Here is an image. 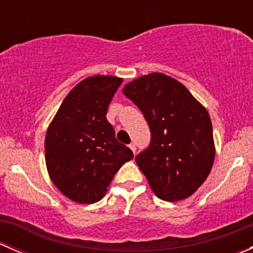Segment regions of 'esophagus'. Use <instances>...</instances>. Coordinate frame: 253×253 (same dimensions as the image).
<instances>
[{
  "label": "esophagus",
  "mask_w": 253,
  "mask_h": 253,
  "mask_svg": "<svg viewBox=\"0 0 253 253\" xmlns=\"http://www.w3.org/2000/svg\"><path fill=\"white\" fill-rule=\"evenodd\" d=\"M129 148H131V150H132V152H133V154H136V152H137L136 144H133V143H131V144H129Z\"/></svg>",
  "instance_id": "1"
}]
</instances>
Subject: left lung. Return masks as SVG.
Masks as SVG:
<instances>
[{"instance_id": "1", "label": "left lung", "mask_w": 253, "mask_h": 253, "mask_svg": "<svg viewBox=\"0 0 253 253\" xmlns=\"http://www.w3.org/2000/svg\"><path fill=\"white\" fill-rule=\"evenodd\" d=\"M122 93L143 112L152 139L136 162L153 192L176 202L196 192L215 158L208 111L183 84L164 73L141 76Z\"/></svg>"}]
</instances>
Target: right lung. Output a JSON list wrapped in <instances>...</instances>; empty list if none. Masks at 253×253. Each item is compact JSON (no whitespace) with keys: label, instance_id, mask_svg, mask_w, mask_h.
Returning <instances> with one entry per match:
<instances>
[{"label":"right lung","instance_id":"add662e5","mask_svg":"<svg viewBox=\"0 0 253 253\" xmlns=\"http://www.w3.org/2000/svg\"><path fill=\"white\" fill-rule=\"evenodd\" d=\"M124 79L91 76L61 104L45 136V162L53 185L71 201L91 205L105 196L115 174L133 153L115 137L106 119Z\"/></svg>","mask_w":253,"mask_h":253}]
</instances>
